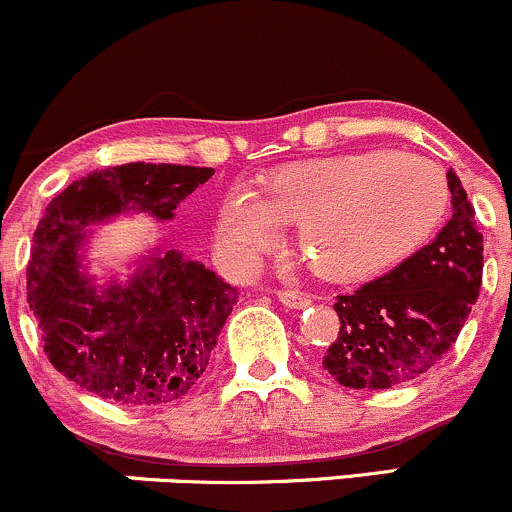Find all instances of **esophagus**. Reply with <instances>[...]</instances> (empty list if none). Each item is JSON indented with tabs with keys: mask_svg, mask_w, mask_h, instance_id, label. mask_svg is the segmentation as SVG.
Wrapping results in <instances>:
<instances>
[{
	"mask_svg": "<svg viewBox=\"0 0 512 512\" xmlns=\"http://www.w3.org/2000/svg\"><path fill=\"white\" fill-rule=\"evenodd\" d=\"M277 299L284 303L286 308H306L311 306V299L306 294H299V291H277Z\"/></svg>",
	"mask_w": 512,
	"mask_h": 512,
	"instance_id": "1",
	"label": "esophagus"
}]
</instances>
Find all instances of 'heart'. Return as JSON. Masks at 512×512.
<instances>
[{"label": "heart", "instance_id": "obj_1", "mask_svg": "<svg viewBox=\"0 0 512 512\" xmlns=\"http://www.w3.org/2000/svg\"><path fill=\"white\" fill-rule=\"evenodd\" d=\"M449 204L447 179L423 155L386 148L284 167L262 196L233 189L216 240L235 265L250 267L299 223V247L323 277L362 279L396 267L432 238Z\"/></svg>", "mask_w": 512, "mask_h": 512}]
</instances>
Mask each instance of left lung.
<instances>
[{
  "instance_id": "1",
  "label": "left lung",
  "mask_w": 512,
  "mask_h": 512,
  "mask_svg": "<svg viewBox=\"0 0 512 512\" xmlns=\"http://www.w3.org/2000/svg\"><path fill=\"white\" fill-rule=\"evenodd\" d=\"M452 218L430 245L384 277L338 296L340 333L323 369L350 389H391L420 379L457 342L479 299L484 235L459 177L447 172Z\"/></svg>"
}]
</instances>
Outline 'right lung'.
I'll use <instances>...</instances> for the list:
<instances>
[{"label": "right lung", "instance_id": "add662e5", "mask_svg": "<svg viewBox=\"0 0 512 512\" xmlns=\"http://www.w3.org/2000/svg\"><path fill=\"white\" fill-rule=\"evenodd\" d=\"M211 167L128 162L75 179L33 233L28 306L46 355L84 391L121 406H165L204 376L238 289L179 250L143 255L136 272L97 284L84 265L92 226L148 213L172 221Z\"/></svg>", "mask_w": 512, "mask_h": 512}]
</instances>
